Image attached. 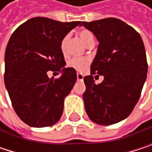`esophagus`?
Here are the masks:
<instances>
[{
  "instance_id": "34e87169",
  "label": "esophagus",
  "mask_w": 152,
  "mask_h": 152,
  "mask_svg": "<svg viewBox=\"0 0 152 152\" xmlns=\"http://www.w3.org/2000/svg\"><path fill=\"white\" fill-rule=\"evenodd\" d=\"M76 77H77L78 81H83V76L82 73H77L76 74Z\"/></svg>"
}]
</instances>
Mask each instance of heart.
Here are the masks:
<instances>
[{"instance_id": "obj_1", "label": "heart", "mask_w": 152, "mask_h": 152, "mask_svg": "<svg viewBox=\"0 0 152 152\" xmlns=\"http://www.w3.org/2000/svg\"><path fill=\"white\" fill-rule=\"evenodd\" d=\"M77 35H78L79 39L82 40V42L87 47L91 45H94V37L90 31H88L86 29H82L78 31ZM68 39H69V35H66L61 40V48L62 52L64 51V48L67 44ZM88 65H89V60L87 58H73L69 61V66L78 71L84 70Z\"/></svg>"}]
</instances>
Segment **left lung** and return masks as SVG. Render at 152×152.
Segmentation results:
<instances>
[{
    "instance_id": "1",
    "label": "left lung",
    "mask_w": 152,
    "mask_h": 152,
    "mask_svg": "<svg viewBox=\"0 0 152 152\" xmlns=\"http://www.w3.org/2000/svg\"><path fill=\"white\" fill-rule=\"evenodd\" d=\"M81 25L99 41L91 75L83 78L85 111L99 125L120 122L133 111L146 80L148 65L142 39L134 28L117 18L82 22ZM95 74L104 76L101 84L95 83Z\"/></svg>"
}]
</instances>
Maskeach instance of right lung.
<instances>
[{
	"label": "right lung",
	"mask_w": 152,
	"mask_h": 152,
	"mask_svg": "<svg viewBox=\"0 0 152 152\" xmlns=\"http://www.w3.org/2000/svg\"><path fill=\"white\" fill-rule=\"evenodd\" d=\"M80 23L33 17L21 24L9 40L5 87L16 114L31 127H49L61 117L64 99L76 83V71L65 68L61 43ZM48 71H60L61 76L50 78Z\"/></svg>",
	"instance_id": "add662e5"
}]
</instances>
